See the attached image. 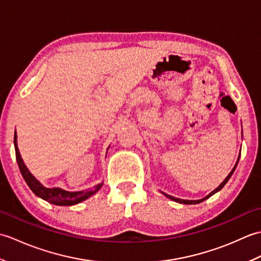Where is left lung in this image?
Listing matches in <instances>:
<instances>
[{
	"label": "left lung",
	"mask_w": 261,
	"mask_h": 261,
	"mask_svg": "<svg viewBox=\"0 0 261 261\" xmlns=\"http://www.w3.org/2000/svg\"><path fill=\"white\" fill-rule=\"evenodd\" d=\"M239 158H240V154H239ZM239 158H238V160H237V164L234 165V167H233V169H232L231 171H230V174L226 176V178L221 182V184L215 188V190L213 191V192H211L207 196H205L204 198H202V199H196V201H190V199H180V198H177V197H174V196H170V195H168V194H166V193H163L164 195L166 196V197H168V198H170V199H173V201H175V202H178V203H181V204H198V203H201V202H203V201H205V199H207L208 197H211L213 195V194H215L216 192H219L220 190H222V187L226 184V182H228V180L231 178V176H232V174L234 173V170H236V168H237V165H238V162H239Z\"/></svg>",
	"instance_id": "left-lung-1"
}]
</instances>
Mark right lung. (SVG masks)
I'll return each instance as SVG.
<instances>
[{
  "label": "right lung",
  "instance_id": "add662e5",
  "mask_svg": "<svg viewBox=\"0 0 261 261\" xmlns=\"http://www.w3.org/2000/svg\"><path fill=\"white\" fill-rule=\"evenodd\" d=\"M14 148H15V157L16 162H18L20 171L22 174L28 186L30 187V190L36 194L37 196L41 197L45 201L55 204V205H74L77 203H81L85 201L86 198L94 195L99 188L102 187L103 184H98L96 187H94L93 190H86V191H80V192H67L59 187L54 188H47L43 186L40 181L36 179V177L33 176L29 169L27 168L23 160L21 158V154L18 148V143H16V132L14 134Z\"/></svg>",
  "mask_w": 261,
  "mask_h": 261
}]
</instances>
